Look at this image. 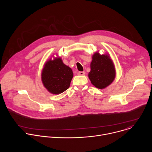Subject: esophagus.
Masks as SVG:
<instances>
[{
  "label": "esophagus",
  "instance_id": "34e87169",
  "mask_svg": "<svg viewBox=\"0 0 152 152\" xmlns=\"http://www.w3.org/2000/svg\"><path fill=\"white\" fill-rule=\"evenodd\" d=\"M85 72H79L77 73V75H81V76L85 75Z\"/></svg>",
  "mask_w": 152,
  "mask_h": 152
}]
</instances>
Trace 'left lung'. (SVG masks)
<instances>
[{
	"label": "left lung",
	"instance_id": "left-lung-1",
	"mask_svg": "<svg viewBox=\"0 0 152 152\" xmlns=\"http://www.w3.org/2000/svg\"><path fill=\"white\" fill-rule=\"evenodd\" d=\"M91 71L88 77L91 83L99 89H104L114 80L116 72L110 54L100 55L96 52L92 56Z\"/></svg>",
	"mask_w": 152,
	"mask_h": 152
}]
</instances>
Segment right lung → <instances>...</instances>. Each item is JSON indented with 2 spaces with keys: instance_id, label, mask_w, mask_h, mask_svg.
Here are the masks:
<instances>
[{
  "instance_id": "obj_1",
  "label": "right lung",
  "mask_w": 152,
  "mask_h": 152,
  "mask_svg": "<svg viewBox=\"0 0 152 152\" xmlns=\"http://www.w3.org/2000/svg\"><path fill=\"white\" fill-rule=\"evenodd\" d=\"M41 76L46 90L51 94H59L70 87L73 73L70 67L64 64L61 58L57 56L45 62Z\"/></svg>"
}]
</instances>
